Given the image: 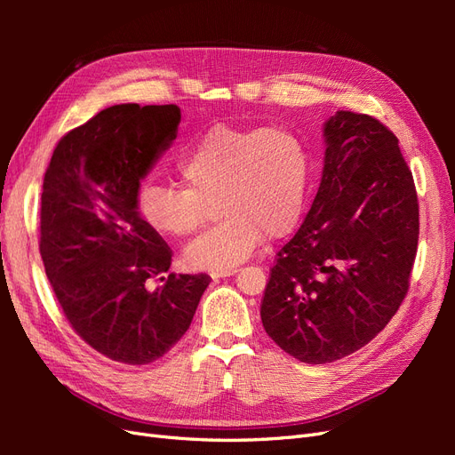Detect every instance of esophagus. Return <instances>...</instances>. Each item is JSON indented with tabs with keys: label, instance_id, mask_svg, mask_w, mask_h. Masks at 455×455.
Segmentation results:
<instances>
[{
	"label": "esophagus",
	"instance_id": "1",
	"mask_svg": "<svg viewBox=\"0 0 455 455\" xmlns=\"http://www.w3.org/2000/svg\"><path fill=\"white\" fill-rule=\"evenodd\" d=\"M237 269H229V271H214L212 273V279H224V277H229V275H235Z\"/></svg>",
	"mask_w": 455,
	"mask_h": 455
}]
</instances>
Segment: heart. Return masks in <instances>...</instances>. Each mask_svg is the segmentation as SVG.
<instances>
[{
    "label": "heart",
    "mask_w": 455,
    "mask_h": 455,
    "mask_svg": "<svg viewBox=\"0 0 455 455\" xmlns=\"http://www.w3.org/2000/svg\"><path fill=\"white\" fill-rule=\"evenodd\" d=\"M178 172L184 184L144 182L136 209L154 231L184 239L203 228L218 201L224 222L186 251L194 269H235L266 237L291 235L306 209L309 154L284 129L214 125L186 148Z\"/></svg>",
    "instance_id": "1"
}]
</instances>
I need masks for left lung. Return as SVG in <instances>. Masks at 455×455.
Returning <instances> with one entry per match:
<instances>
[{"label":"left lung","mask_w":455,"mask_h":455,"mask_svg":"<svg viewBox=\"0 0 455 455\" xmlns=\"http://www.w3.org/2000/svg\"><path fill=\"white\" fill-rule=\"evenodd\" d=\"M324 169L311 211L277 254L261 323L307 364L343 359L387 326L410 286L419 204L396 136L371 116L324 123Z\"/></svg>","instance_id":"obj_1"}]
</instances>
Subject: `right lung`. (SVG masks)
I'll use <instances>...</instances> for the list:
<instances>
[{"label": "right lung", "mask_w": 455, "mask_h": 455, "mask_svg": "<svg viewBox=\"0 0 455 455\" xmlns=\"http://www.w3.org/2000/svg\"><path fill=\"white\" fill-rule=\"evenodd\" d=\"M180 108L117 104L59 140L44 178L39 254L68 323L116 363L167 355L211 277H163L172 251L136 209L140 180L176 139ZM164 284L148 291V281Z\"/></svg>", "instance_id": "add662e5"}]
</instances>
